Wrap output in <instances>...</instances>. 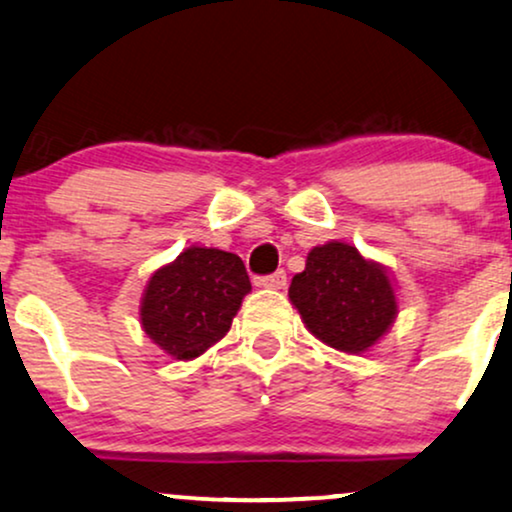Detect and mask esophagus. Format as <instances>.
Returning <instances> with one entry per match:
<instances>
[{
  "instance_id": "1",
  "label": "esophagus",
  "mask_w": 512,
  "mask_h": 512,
  "mask_svg": "<svg viewBox=\"0 0 512 512\" xmlns=\"http://www.w3.org/2000/svg\"><path fill=\"white\" fill-rule=\"evenodd\" d=\"M260 286L272 288V291H281V288H286V272H274L269 276H262Z\"/></svg>"
}]
</instances>
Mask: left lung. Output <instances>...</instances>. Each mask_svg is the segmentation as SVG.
<instances>
[{"instance_id":"8db88e82","label":"left lung","mask_w":512,"mask_h":512,"mask_svg":"<svg viewBox=\"0 0 512 512\" xmlns=\"http://www.w3.org/2000/svg\"><path fill=\"white\" fill-rule=\"evenodd\" d=\"M288 300L305 329L338 353H369L398 317L396 279L346 240H329L307 252L293 276Z\"/></svg>"}]
</instances>
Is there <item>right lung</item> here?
I'll use <instances>...</instances> for the list:
<instances>
[{
    "label": "right lung",
    "mask_w": 512,
    "mask_h": 512,
    "mask_svg": "<svg viewBox=\"0 0 512 512\" xmlns=\"http://www.w3.org/2000/svg\"><path fill=\"white\" fill-rule=\"evenodd\" d=\"M252 291L243 260L233 252L190 245L147 279L140 326L174 360H195L229 334Z\"/></svg>",
    "instance_id": "right-lung-1"
}]
</instances>
